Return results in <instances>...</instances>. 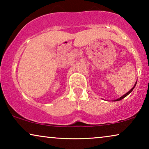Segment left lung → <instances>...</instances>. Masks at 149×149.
<instances>
[{
    "label": "left lung",
    "instance_id": "1",
    "mask_svg": "<svg viewBox=\"0 0 149 149\" xmlns=\"http://www.w3.org/2000/svg\"><path fill=\"white\" fill-rule=\"evenodd\" d=\"M136 83H137V82H136ZM136 83H135V85H134V86L133 87H132V88L131 89H130V90L129 91H128V92H127V93H125V94H124L123 95H122V96H121V97H119V98H118V99H117V100H113V101H119V100H122V99H123V98H124V97H125L126 96H127V95L128 94H129V93H131V92H132V91H133V89H134V87H135V86H136Z\"/></svg>",
    "mask_w": 149,
    "mask_h": 149
}]
</instances>
